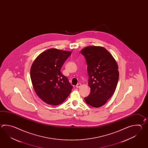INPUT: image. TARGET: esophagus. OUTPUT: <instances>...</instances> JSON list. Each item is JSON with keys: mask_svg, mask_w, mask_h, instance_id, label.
Returning a JSON list of instances; mask_svg holds the SVG:
<instances>
[{"mask_svg": "<svg viewBox=\"0 0 148 148\" xmlns=\"http://www.w3.org/2000/svg\"><path fill=\"white\" fill-rule=\"evenodd\" d=\"M81 86H82V84L79 83V84H78L77 85H76V86H75V87H76L77 88H80V87H81Z\"/></svg>", "mask_w": 148, "mask_h": 148, "instance_id": "1", "label": "esophagus"}]
</instances>
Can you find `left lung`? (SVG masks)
<instances>
[{"label": "left lung", "instance_id": "1", "mask_svg": "<svg viewBox=\"0 0 148 148\" xmlns=\"http://www.w3.org/2000/svg\"><path fill=\"white\" fill-rule=\"evenodd\" d=\"M87 63L90 93L85 98L94 107L104 105L114 94L119 78V68L112 55L102 47L89 46L80 51Z\"/></svg>", "mask_w": 148, "mask_h": 148}]
</instances>
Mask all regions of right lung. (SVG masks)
<instances>
[{
  "label": "right lung",
  "instance_id": "right-lung-1",
  "mask_svg": "<svg viewBox=\"0 0 148 148\" xmlns=\"http://www.w3.org/2000/svg\"><path fill=\"white\" fill-rule=\"evenodd\" d=\"M71 52L50 49L38 56L32 65L30 76L35 92L45 103L61 104L73 88L60 70Z\"/></svg>",
  "mask_w": 148,
  "mask_h": 148
}]
</instances>
